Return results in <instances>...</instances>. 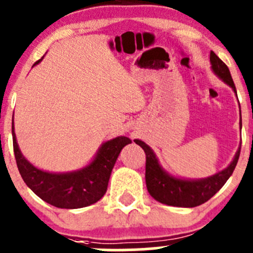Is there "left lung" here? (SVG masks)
Returning <instances> with one entry per match:
<instances>
[{"mask_svg":"<svg viewBox=\"0 0 253 253\" xmlns=\"http://www.w3.org/2000/svg\"><path fill=\"white\" fill-rule=\"evenodd\" d=\"M211 63L214 73L223 79L226 84H229L236 93L235 84L231 78L228 66L213 51H211ZM240 126H242L241 122ZM134 142L141 145L145 153V183L150 196L164 205L185 207V208L203 205L223 187L224 183L235 170L240 157V149H241L239 148L231 164L223 171L203 180H181L168 175L162 169L153 150L144 142L139 139H134Z\"/></svg>","mask_w":253,"mask_h":253,"instance_id":"left-lung-1","label":"left lung"}]
</instances>
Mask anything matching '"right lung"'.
Segmentation results:
<instances>
[{
  "label": "right lung",
  "instance_id": "add662e5",
  "mask_svg": "<svg viewBox=\"0 0 253 253\" xmlns=\"http://www.w3.org/2000/svg\"><path fill=\"white\" fill-rule=\"evenodd\" d=\"M12 136L18 170L28 187L48 205L66 209L90 206L105 195L117 157L122 148L131 143L127 137H117L104 143L95 159L84 169L67 174H51L37 169L23 157L17 144L13 122Z\"/></svg>",
  "mask_w": 253,
  "mask_h": 253
}]
</instances>
